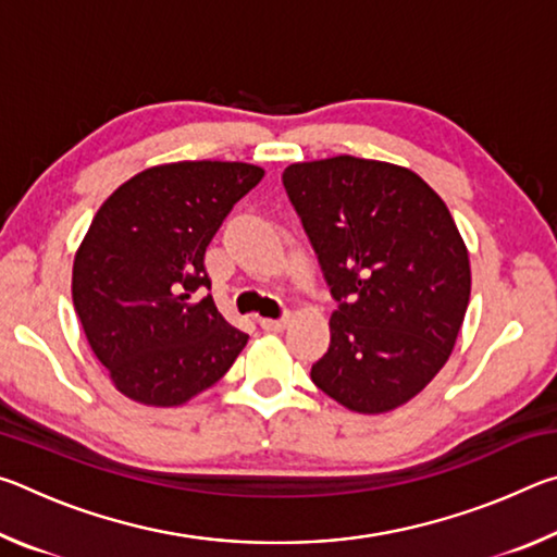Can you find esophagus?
<instances>
[{
    "mask_svg": "<svg viewBox=\"0 0 557 557\" xmlns=\"http://www.w3.org/2000/svg\"><path fill=\"white\" fill-rule=\"evenodd\" d=\"M289 322V314H282L277 319H260V326L268 329V332H282V329L287 326Z\"/></svg>",
    "mask_w": 557,
    "mask_h": 557,
    "instance_id": "esophagus-1",
    "label": "esophagus"
}]
</instances>
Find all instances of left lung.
I'll return each mask as SVG.
<instances>
[{
	"label": "left lung",
	"instance_id": "8db88e82",
	"mask_svg": "<svg viewBox=\"0 0 557 557\" xmlns=\"http://www.w3.org/2000/svg\"><path fill=\"white\" fill-rule=\"evenodd\" d=\"M282 184L338 301L314 385L354 412L398 408L447 363L467 314L449 209L410 169L348 154L289 164Z\"/></svg>",
	"mask_w": 557,
	"mask_h": 557
}]
</instances>
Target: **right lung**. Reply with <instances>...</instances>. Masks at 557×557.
I'll return each mask as SVG.
<instances>
[{
	"mask_svg": "<svg viewBox=\"0 0 557 557\" xmlns=\"http://www.w3.org/2000/svg\"><path fill=\"white\" fill-rule=\"evenodd\" d=\"M265 176L243 162H176L132 176L100 206L73 260V307L129 400L174 408L223 379L248 344L215 309L203 256Z\"/></svg>",
	"mask_w": 557,
	"mask_h": 557,
	"instance_id": "1",
	"label": "right lung"
}]
</instances>
